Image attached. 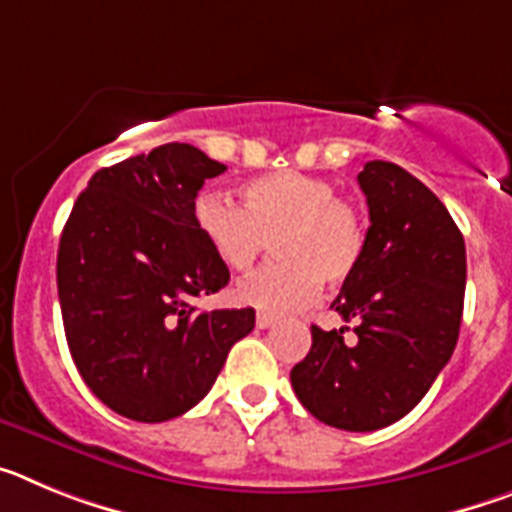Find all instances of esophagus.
<instances>
[{
    "mask_svg": "<svg viewBox=\"0 0 512 512\" xmlns=\"http://www.w3.org/2000/svg\"><path fill=\"white\" fill-rule=\"evenodd\" d=\"M274 323H277V315H269V312H259V315H256V325H259L261 330L271 328Z\"/></svg>",
    "mask_w": 512,
    "mask_h": 512,
    "instance_id": "1",
    "label": "esophagus"
}]
</instances>
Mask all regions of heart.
I'll use <instances>...</instances> for the list:
<instances>
[{
  "mask_svg": "<svg viewBox=\"0 0 512 512\" xmlns=\"http://www.w3.org/2000/svg\"><path fill=\"white\" fill-rule=\"evenodd\" d=\"M194 225L217 261L246 274L274 241L279 264L235 287V300L261 312L310 305L320 284L338 287L359 266L366 246L364 217L333 182L302 171H274L241 187V207L223 194H200Z\"/></svg>",
  "mask_w": 512,
  "mask_h": 512,
  "instance_id": "b5f03b06",
  "label": "heart"
}]
</instances>
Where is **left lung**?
Instances as JSON below:
<instances>
[{"label": "left lung", "mask_w": 512, "mask_h": 512, "mask_svg": "<svg viewBox=\"0 0 512 512\" xmlns=\"http://www.w3.org/2000/svg\"><path fill=\"white\" fill-rule=\"evenodd\" d=\"M369 230L359 266L330 310L356 320L312 325L310 354L289 379L318 420L341 431H377L405 418L449 364L459 338L467 248L454 217L420 179L369 161L359 174Z\"/></svg>", "instance_id": "obj_1"}]
</instances>
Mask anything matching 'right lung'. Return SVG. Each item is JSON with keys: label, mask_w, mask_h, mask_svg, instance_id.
Returning a JSON list of instances; mask_svg holds the SVG:
<instances>
[{"label": "right lung", "mask_w": 512, "mask_h": 512, "mask_svg": "<svg viewBox=\"0 0 512 512\" xmlns=\"http://www.w3.org/2000/svg\"><path fill=\"white\" fill-rule=\"evenodd\" d=\"M223 164L189 143L99 169L58 246V300L74 364L117 415L164 423L210 392L253 307L200 310L230 282L194 225V200Z\"/></svg>", "instance_id": "add662e5"}]
</instances>
